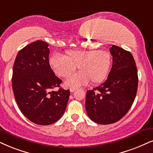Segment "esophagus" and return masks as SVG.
<instances>
[{"instance_id": "34e87169", "label": "esophagus", "mask_w": 153, "mask_h": 153, "mask_svg": "<svg viewBox=\"0 0 153 153\" xmlns=\"http://www.w3.org/2000/svg\"><path fill=\"white\" fill-rule=\"evenodd\" d=\"M75 90H76V89H75V88H70V91H71V92H73Z\"/></svg>"}]
</instances>
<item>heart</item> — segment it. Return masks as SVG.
Wrapping results in <instances>:
<instances>
[{
    "label": "heart",
    "mask_w": 153,
    "mask_h": 153,
    "mask_svg": "<svg viewBox=\"0 0 153 153\" xmlns=\"http://www.w3.org/2000/svg\"><path fill=\"white\" fill-rule=\"evenodd\" d=\"M53 72L61 78H68L78 67L80 71L65 82L68 86L77 88L90 82L100 84L107 78L111 65V55L105 50H70L64 56L55 53L49 58Z\"/></svg>",
    "instance_id": "b5f03b06"
}]
</instances>
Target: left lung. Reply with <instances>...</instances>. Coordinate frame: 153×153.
I'll list each match as a JSON object with an SVG mask.
<instances>
[{"mask_svg": "<svg viewBox=\"0 0 153 153\" xmlns=\"http://www.w3.org/2000/svg\"><path fill=\"white\" fill-rule=\"evenodd\" d=\"M112 67L105 82L88 90L85 108L90 119L99 124H110L126 114L138 89V71L132 54L112 45Z\"/></svg>", "mask_w": 153, "mask_h": 153, "instance_id": "left-lung-1", "label": "left lung"}]
</instances>
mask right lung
Listing matches in <instances>:
<instances>
[{
  "label": "right lung",
  "instance_id": "right-lung-1",
  "mask_svg": "<svg viewBox=\"0 0 153 153\" xmlns=\"http://www.w3.org/2000/svg\"><path fill=\"white\" fill-rule=\"evenodd\" d=\"M49 44L41 40L25 46L13 65L12 87L20 111L30 121L46 126L56 122L66 108L70 90L59 88L62 80L49 65Z\"/></svg>",
  "mask_w": 153,
  "mask_h": 153
}]
</instances>
